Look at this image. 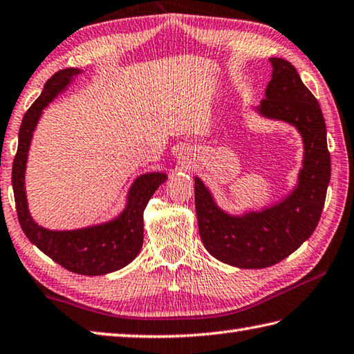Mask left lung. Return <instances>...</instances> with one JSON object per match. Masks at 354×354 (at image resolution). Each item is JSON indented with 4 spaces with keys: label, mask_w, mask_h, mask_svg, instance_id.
Masks as SVG:
<instances>
[{
    "label": "left lung",
    "mask_w": 354,
    "mask_h": 354,
    "mask_svg": "<svg viewBox=\"0 0 354 354\" xmlns=\"http://www.w3.org/2000/svg\"><path fill=\"white\" fill-rule=\"evenodd\" d=\"M272 73L259 115L295 126L304 142L297 185L282 202L240 216L218 208L211 191L194 177L198 232L212 257L237 268H268L295 252L316 230L331 176L321 106L295 66L270 58Z\"/></svg>",
    "instance_id": "left-lung-1"
}]
</instances>
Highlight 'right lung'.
Listing matches in <instances>:
<instances>
[{"instance_id": "add662e5", "label": "right lung", "mask_w": 354, "mask_h": 354, "mask_svg": "<svg viewBox=\"0 0 354 354\" xmlns=\"http://www.w3.org/2000/svg\"><path fill=\"white\" fill-rule=\"evenodd\" d=\"M78 73L82 71L75 68L57 72L24 114L19 126L18 151L12 166V186L19 225L30 242L66 270L83 276H102L123 268L137 257L143 245V211L168 176L166 172H146L138 176L131 185L124 209L109 222L55 231L43 228L32 218L24 180L33 131L43 109L68 89Z\"/></svg>"}]
</instances>
